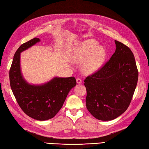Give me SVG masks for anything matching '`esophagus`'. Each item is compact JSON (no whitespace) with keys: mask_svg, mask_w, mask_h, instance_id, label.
Masks as SVG:
<instances>
[{"mask_svg":"<svg viewBox=\"0 0 149 149\" xmlns=\"http://www.w3.org/2000/svg\"><path fill=\"white\" fill-rule=\"evenodd\" d=\"M76 81H77V84H81L82 83V80L80 78H77L76 79Z\"/></svg>","mask_w":149,"mask_h":149,"instance_id":"1","label":"esophagus"}]
</instances>
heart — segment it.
I'll use <instances>...</instances> for the list:
<instances>
[{"instance_id": "b5f03b06", "label": "heart", "mask_w": 149, "mask_h": 149, "mask_svg": "<svg viewBox=\"0 0 149 149\" xmlns=\"http://www.w3.org/2000/svg\"><path fill=\"white\" fill-rule=\"evenodd\" d=\"M71 58L77 64L83 63V71L90 74L103 65L106 58V51L104 47L99 46L96 41L90 40L75 45L72 49Z\"/></svg>"}]
</instances>
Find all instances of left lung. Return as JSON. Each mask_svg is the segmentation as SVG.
<instances>
[{"label":"left lung","mask_w":149,"mask_h":149,"mask_svg":"<svg viewBox=\"0 0 149 149\" xmlns=\"http://www.w3.org/2000/svg\"><path fill=\"white\" fill-rule=\"evenodd\" d=\"M116 50L99 71L84 80L86 107L95 118L109 121L124 113L136 87L138 72L131 49L115 40Z\"/></svg>","instance_id":"1"}]
</instances>
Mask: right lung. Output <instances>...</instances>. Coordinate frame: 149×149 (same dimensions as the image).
<instances>
[{"mask_svg":"<svg viewBox=\"0 0 149 149\" xmlns=\"http://www.w3.org/2000/svg\"><path fill=\"white\" fill-rule=\"evenodd\" d=\"M40 42L31 40L16 51L9 70L10 86L18 105L27 115L40 121L55 116L64 104L69 91L76 86L75 77H54L47 83L32 84L23 77L20 67V53Z\"/></svg>","mask_w":149,"mask_h":149,"instance_id":"obj_1","label":"right lung"}]
</instances>
